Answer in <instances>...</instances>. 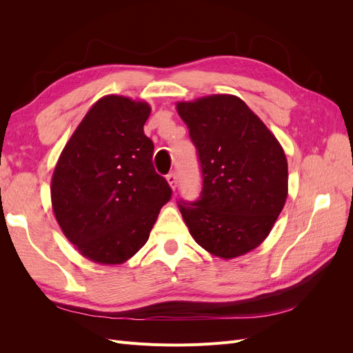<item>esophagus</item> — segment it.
I'll return each mask as SVG.
<instances>
[{
    "label": "esophagus",
    "mask_w": 353,
    "mask_h": 353,
    "mask_svg": "<svg viewBox=\"0 0 353 353\" xmlns=\"http://www.w3.org/2000/svg\"><path fill=\"white\" fill-rule=\"evenodd\" d=\"M166 179H168L169 185L175 190V188H176V184H178V176H176V172H170V174H168V175H166Z\"/></svg>",
    "instance_id": "obj_1"
}]
</instances>
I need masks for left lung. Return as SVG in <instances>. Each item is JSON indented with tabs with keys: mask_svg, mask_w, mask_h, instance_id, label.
<instances>
[{
	"mask_svg": "<svg viewBox=\"0 0 353 353\" xmlns=\"http://www.w3.org/2000/svg\"><path fill=\"white\" fill-rule=\"evenodd\" d=\"M201 168L196 201L179 200L190 234L209 253L232 259L268 237L287 199V159L274 134L236 95L181 101Z\"/></svg>",
	"mask_w": 353,
	"mask_h": 353,
	"instance_id": "obj_1",
	"label": "left lung"
}]
</instances>
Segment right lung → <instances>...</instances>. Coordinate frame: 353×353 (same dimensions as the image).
<instances>
[{"label": "right lung", "mask_w": 353, "mask_h": 353, "mask_svg": "<svg viewBox=\"0 0 353 353\" xmlns=\"http://www.w3.org/2000/svg\"><path fill=\"white\" fill-rule=\"evenodd\" d=\"M150 105L105 95L63 148L51 179L56 219L78 252L94 262L128 261L147 243L172 196L153 166L144 134Z\"/></svg>", "instance_id": "obj_1"}]
</instances>
